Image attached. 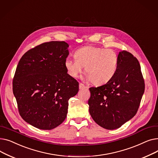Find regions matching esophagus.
I'll return each mask as SVG.
<instances>
[{"label": "esophagus", "instance_id": "esophagus-1", "mask_svg": "<svg viewBox=\"0 0 158 158\" xmlns=\"http://www.w3.org/2000/svg\"><path fill=\"white\" fill-rule=\"evenodd\" d=\"M85 88H88L87 86H85L82 83H79V89H85Z\"/></svg>", "mask_w": 158, "mask_h": 158}]
</instances>
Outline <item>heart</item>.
I'll list each match as a JSON object with an SVG mask.
<instances>
[{"label": "heart", "mask_w": 158, "mask_h": 158, "mask_svg": "<svg viewBox=\"0 0 158 158\" xmlns=\"http://www.w3.org/2000/svg\"><path fill=\"white\" fill-rule=\"evenodd\" d=\"M75 59L66 58L64 67L72 77H77L85 66L86 78L95 85L108 82L117 71L119 57L112 48L92 45L82 47L74 52Z\"/></svg>", "instance_id": "obj_1"}]
</instances>
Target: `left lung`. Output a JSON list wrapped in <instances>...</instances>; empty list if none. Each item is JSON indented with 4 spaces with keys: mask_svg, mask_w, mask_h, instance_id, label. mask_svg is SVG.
<instances>
[{
    "mask_svg": "<svg viewBox=\"0 0 158 158\" xmlns=\"http://www.w3.org/2000/svg\"><path fill=\"white\" fill-rule=\"evenodd\" d=\"M117 71L106 84L89 88V112L101 127H120L136 114L145 91L141 66L130 52H119Z\"/></svg>",
    "mask_w": 158,
    "mask_h": 158,
    "instance_id": "obj_1",
    "label": "left lung"
}]
</instances>
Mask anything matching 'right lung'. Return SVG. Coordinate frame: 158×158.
I'll list each match as a JSON object with an SVG mask.
<instances>
[{
    "mask_svg": "<svg viewBox=\"0 0 158 158\" xmlns=\"http://www.w3.org/2000/svg\"><path fill=\"white\" fill-rule=\"evenodd\" d=\"M64 41L41 44L25 53L16 67L13 92L22 118L38 129L51 130L65 120L69 100L79 82L67 73L69 52Z\"/></svg>",
    "mask_w": 158,
    "mask_h": 158,
    "instance_id": "obj_1",
    "label": "right lung"
}]
</instances>
